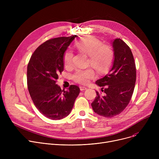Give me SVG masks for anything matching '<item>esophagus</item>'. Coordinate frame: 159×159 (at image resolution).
I'll list each match as a JSON object with an SVG mask.
<instances>
[{"mask_svg": "<svg viewBox=\"0 0 159 159\" xmlns=\"http://www.w3.org/2000/svg\"><path fill=\"white\" fill-rule=\"evenodd\" d=\"M80 91H84V90L87 89V88L85 87V86H80Z\"/></svg>", "mask_w": 159, "mask_h": 159, "instance_id": "esophagus-1", "label": "esophagus"}]
</instances>
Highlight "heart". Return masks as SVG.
<instances>
[{
    "label": "heart",
    "instance_id": "obj_1",
    "mask_svg": "<svg viewBox=\"0 0 159 159\" xmlns=\"http://www.w3.org/2000/svg\"><path fill=\"white\" fill-rule=\"evenodd\" d=\"M75 46L80 52L89 56L88 64L92 66L98 73L106 71L113 63L114 52L112 48L108 45L102 44L101 40L93 37H87L79 40L75 44ZM72 58V52L67 50L64 55V66H70ZM94 75V70L91 68L85 70L77 69L73 75V79L75 82L84 84Z\"/></svg>",
    "mask_w": 159,
    "mask_h": 159
}]
</instances>
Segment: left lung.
I'll return each instance as SVG.
<instances>
[{
  "label": "left lung",
  "instance_id": "obj_1",
  "mask_svg": "<svg viewBox=\"0 0 159 159\" xmlns=\"http://www.w3.org/2000/svg\"><path fill=\"white\" fill-rule=\"evenodd\" d=\"M112 46L114 61L111 69L96 81L102 88L91 106L98 115L111 118L120 114L128 105L136 81V66L129 47L120 39H115Z\"/></svg>",
  "mask_w": 159,
  "mask_h": 159
}]
</instances>
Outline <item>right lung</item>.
Instances as JSON below:
<instances>
[{
	"instance_id": "obj_1",
	"label": "right lung",
	"mask_w": 159,
	"mask_h": 159,
	"mask_svg": "<svg viewBox=\"0 0 159 159\" xmlns=\"http://www.w3.org/2000/svg\"><path fill=\"white\" fill-rule=\"evenodd\" d=\"M77 35L46 40L32 54L27 68L28 88L37 110L52 120L68 116L73 107L80 88L71 85L62 90L56 84L58 74L64 70V54Z\"/></svg>"
}]
</instances>
